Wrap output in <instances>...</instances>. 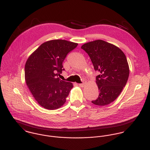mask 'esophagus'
<instances>
[{"label": "esophagus", "instance_id": "34e87169", "mask_svg": "<svg viewBox=\"0 0 150 150\" xmlns=\"http://www.w3.org/2000/svg\"><path fill=\"white\" fill-rule=\"evenodd\" d=\"M86 81H84L82 84H79V86L80 87H84V86L86 85Z\"/></svg>", "mask_w": 150, "mask_h": 150}]
</instances>
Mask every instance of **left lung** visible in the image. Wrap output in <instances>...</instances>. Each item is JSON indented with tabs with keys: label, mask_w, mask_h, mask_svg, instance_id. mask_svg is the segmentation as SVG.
Masks as SVG:
<instances>
[{
	"label": "left lung",
	"mask_w": 150,
	"mask_h": 150,
	"mask_svg": "<svg viewBox=\"0 0 150 150\" xmlns=\"http://www.w3.org/2000/svg\"><path fill=\"white\" fill-rule=\"evenodd\" d=\"M89 55L96 71L100 94L91 102L96 105H107L116 100L126 86L129 76V67L123 52L117 47L104 41L96 40L81 47Z\"/></svg>",
	"instance_id": "left-lung-1"
}]
</instances>
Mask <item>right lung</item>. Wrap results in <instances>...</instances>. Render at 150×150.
<instances>
[{
	"label": "right lung",
	"mask_w": 150,
	"mask_h": 150,
	"mask_svg": "<svg viewBox=\"0 0 150 150\" xmlns=\"http://www.w3.org/2000/svg\"><path fill=\"white\" fill-rule=\"evenodd\" d=\"M77 43L53 40L41 44L28 58L25 65L26 84L35 100L47 109L54 110L66 102L73 86L57 77L64 69L63 62Z\"/></svg>",
	"instance_id": "obj_1"
}]
</instances>
